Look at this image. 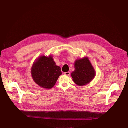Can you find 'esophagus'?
I'll list each match as a JSON object with an SVG mask.
<instances>
[{"instance_id":"esophagus-1","label":"esophagus","mask_w":128,"mask_h":128,"mask_svg":"<svg viewBox=\"0 0 128 128\" xmlns=\"http://www.w3.org/2000/svg\"><path fill=\"white\" fill-rule=\"evenodd\" d=\"M64 74L66 76H69L70 74V72L68 71V72H65L64 73Z\"/></svg>"}]
</instances>
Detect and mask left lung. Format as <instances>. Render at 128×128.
Segmentation results:
<instances>
[{"instance_id": "1", "label": "left lung", "mask_w": 128, "mask_h": 128, "mask_svg": "<svg viewBox=\"0 0 128 128\" xmlns=\"http://www.w3.org/2000/svg\"><path fill=\"white\" fill-rule=\"evenodd\" d=\"M75 70L71 76L74 82L78 86H84L90 82L95 76V70L86 57L77 60L74 64Z\"/></svg>"}]
</instances>
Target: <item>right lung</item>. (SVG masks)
<instances>
[{
  "label": "right lung",
  "mask_w": 128,
  "mask_h": 128,
  "mask_svg": "<svg viewBox=\"0 0 128 128\" xmlns=\"http://www.w3.org/2000/svg\"><path fill=\"white\" fill-rule=\"evenodd\" d=\"M61 74V68L56 65L51 56L40 57L31 68V75L34 81L46 88H52Z\"/></svg>",
  "instance_id": "right-lung-1"
}]
</instances>
